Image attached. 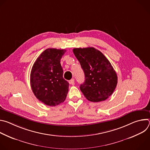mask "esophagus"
Segmentation results:
<instances>
[{
	"instance_id": "esophagus-1",
	"label": "esophagus",
	"mask_w": 150,
	"mask_h": 150,
	"mask_svg": "<svg viewBox=\"0 0 150 150\" xmlns=\"http://www.w3.org/2000/svg\"><path fill=\"white\" fill-rule=\"evenodd\" d=\"M69 83H70V84L74 85L75 84V79H72L69 81Z\"/></svg>"
}]
</instances>
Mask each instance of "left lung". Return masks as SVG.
Returning <instances> with one entry per match:
<instances>
[{"label":"left lung","mask_w":150,"mask_h":150,"mask_svg":"<svg viewBox=\"0 0 150 150\" xmlns=\"http://www.w3.org/2000/svg\"><path fill=\"white\" fill-rule=\"evenodd\" d=\"M73 52L85 74L80 90L87 100L98 102L106 100L115 91L117 74L105 56L94 47L75 48Z\"/></svg>","instance_id":"left-lung-1"}]
</instances>
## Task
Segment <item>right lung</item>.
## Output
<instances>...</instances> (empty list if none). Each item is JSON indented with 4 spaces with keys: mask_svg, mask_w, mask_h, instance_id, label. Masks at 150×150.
Listing matches in <instances>:
<instances>
[{
    "mask_svg": "<svg viewBox=\"0 0 150 150\" xmlns=\"http://www.w3.org/2000/svg\"><path fill=\"white\" fill-rule=\"evenodd\" d=\"M66 50L47 49L38 57L32 67L30 84L36 98L44 104L55 106L65 101L69 83L63 78L60 59Z\"/></svg>",
    "mask_w": 150,
    "mask_h": 150,
    "instance_id": "obj_1",
    "label": "right lung"
}]
</instances>
